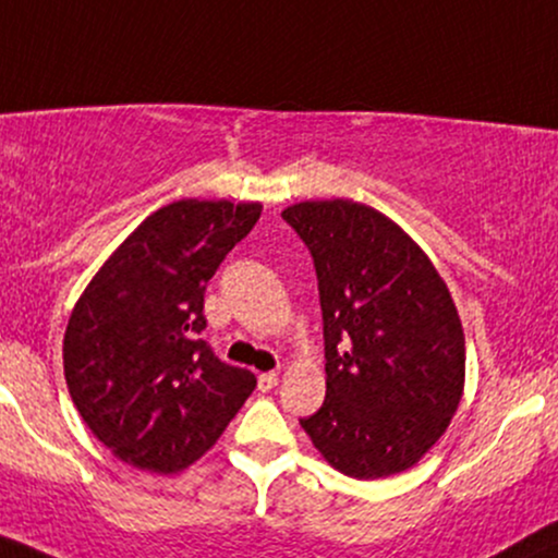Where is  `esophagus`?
I'll return each instance as SVG.
<instances>
[{
    "label": "esophagus",
    "instance_id": "obj_1",
    "mask_svg": "<svg viewBox=\"0 0 558 558\" xmlns=\"http://www.w3.org/2000/svg\"><path fill=\"white\" fill-rule=\"evenodd\" d=\"M279 385V375L277 373H264L258 375V390L260 393H268V390H274Z\"/></svg>",
    "mask_w": 558,
    "mask_h": 558
}]
</instances>
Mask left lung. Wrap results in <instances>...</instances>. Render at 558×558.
<instances>
[{
  "label": "left lung",
  "mask_w": 558,
  "mask_h": 558,
  "mask_svg": "<svg viewBox=\"0 0 558 558\" xmlns=\"http://www.w3.org/2000/svg\"><path fill=\"white\" fill-rule=\"evenodd\" d=\"M281 217L313 256L326 341V401L302 429L352 478L411 469L463 398L465 336L450 290L373 206L300 202Z\"/></svg>",
  "instance_id": "left-lung-1"
}]
</instances>
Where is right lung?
I'll return each mask as SVG.
<instances>
[{"mask_svg":"<svg viewBox=\"0 0 558 558\" xmlns=\"http://www.w3.org/2000/svg\"><path fill=\"white\" fill-rule=\"evenodd\" d=\"M260 209L227 198L162 206L116 247L69 315V396L123 463L183 471L256 388L251 369L225 364L198 333L206 281Z\"/></svg>","mask_w":558,"mask_h":558,"instance_id":"right-lung-1","label":"right lung"}]
</instances>
